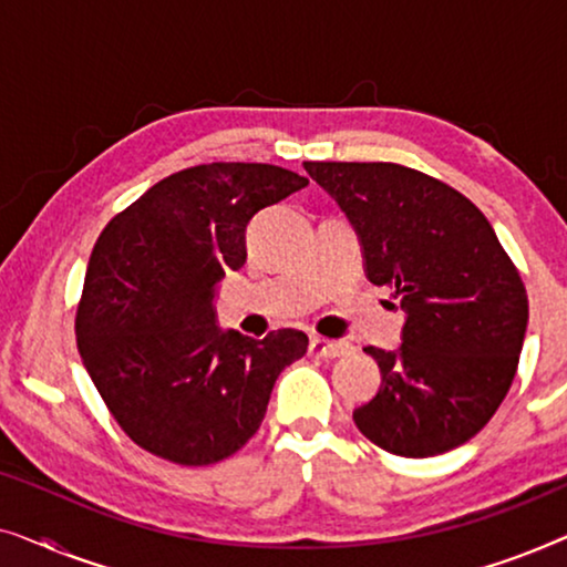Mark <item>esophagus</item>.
I'll return each instance as SVG.
<instances>
[{"mask_svg":"<svg viewBox=\"0 0 567 567\" xmlns=\"http://www.w3.org/2000/svg\"><path fill=\"white\" fill-rule=\"evenodd\" d=\"M309 353L320 355V359H340V355L351 353V343H346V340H328V338L315 336L309 340Z\"/></svg>","mask_w":567,"mask_h":567,"instance_id":"34e87169","label":"esophagus"}]
</instances>
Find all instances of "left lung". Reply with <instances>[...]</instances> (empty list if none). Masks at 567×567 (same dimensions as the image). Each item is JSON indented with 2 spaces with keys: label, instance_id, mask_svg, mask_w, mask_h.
<instances>
[{
  "label": "left lung",
  "instance_id": "left-lung-1",
  "mask_svg": "<svg viewBox=\"0 0 567 567\" xmlns=\"http://www.w3.org/2000/svg\"><path fill=\"white\" fill-rule=\"evenodd\" d=\"M343 208L363 270L400 299L398 351L363 348L382 384L353 410L359 431L398 456L444 454L495 415L522 355L529 299L485 214L436 177L394 162H305Z\"/></svg>",
  "mask_w": 567,
  "mask_h": 567
}]
</instances>
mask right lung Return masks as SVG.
Masks as SVG:
<instances>
[{"instance_id":"obj_1","label":"right lung","mask_w":567,"mask_h":567,"mask_svg":"<svg viewBox=\"0 0 567 567\" xmlns=\"http://www.w3.org/2000/svg\"><path fill=\"white\" fill-rule=\"evenodd\" d=\"M309 185L260 162H212L152 185L92 247L76 348L126 436L154 456L204 467L260 429L281 371L307 353L301 330L262 340L216 324L214 286L247 260L260 208Z\"/></svg>"}]
</instances>
